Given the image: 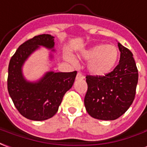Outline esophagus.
<instances>
[{"label": "esophagus", "mask_w": 147, "mask_h": 147, "mask_svg": "<svg viewBox=\"0 0 147 147\" xmlns=\"http://www.w3.org/2000/svg\"><path fill=\"white\" fill-rule=\"evenodd\" d=\"M84 75L82 74L81 72H78V74H77V77H76V79L77 80H82V79H84Z\"/></svg>", "instance_id": "34e87169"}]
</instances>
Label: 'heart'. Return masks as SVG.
<instances>
[{
	"label": "heart",
	"mask_w": 147,
	"mask_h": 147,
	"mask_svg": "<svg viewBox=\"0 0 147 147\" xmlns=\"http://www.w3.org/2000/svg\"><path fill=\"white\" fill-rule=\"evenodd\" d=\"M81 57L89 60L88 69L94 76H104L110 73L118 60L119 51L114 45H97L81 52Z\"/></svg>",
	"instance_id": "heart-1"
}]
</instances>
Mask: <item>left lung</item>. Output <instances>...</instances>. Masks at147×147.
I'll use <instances>...</instances> for the list:
<instances>
[{
    "mask_svg": "<svg viewBox=\"0 0 147 147\" xmlns=\"http://www.w3.org/2000/svg\"><path fill=\"white\" fill-rule=\"evenodd\" d=\"M121 56L119 64L105 76L87 75L88 90L84 106L90 116L112 121L123 115L136 96L138 69L131 51L117 44Z\"/></svg>",
    "mask_w": 147,
    "mask_h": 147,
    "instance_id": "1",
    "label": "left lung"
}]
</instances>
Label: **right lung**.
Here are the masks:
<instances>
[{
  "mask_svg": "<svg viewBox=\"0 0 147 147\" xmlns=\"http://www.w3.org/2000/svg\"><path fill=\"white\" fill-rule=\"evenodd\" d=\"M54 37L35 36L19 46L8 65L7 90L15 107L26 118L45 121L54 116L65 93L74 84L77 71L48 72L37 82H29L22 73L26 59L39 46L54 51Z\"/></svg>",
  "mask_w": 147,
  "mask_h": 147,
  "instance_id": "1",
  "label": "right lung"
}]
</instances>
